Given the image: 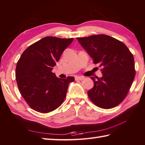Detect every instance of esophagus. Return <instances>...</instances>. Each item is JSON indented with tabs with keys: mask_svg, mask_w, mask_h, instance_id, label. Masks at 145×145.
Segmentation results:
<instances>
[{
	"mask_svg": "<svg viewBox=\"0 0 145 145\" xmlns=\"http://www.w3.org/2000/svg\"><path fill=\"white\" fill-rule=\"evenodd\" d=\"M75 80H81L82 79H84V77H82V76H76L75 77Z\"/></svg>",
	"mask_w": 145,
	"mask_h": 145,
	"instance_id": "34e87169",
	"label": "esophagus"
}]
</instances>
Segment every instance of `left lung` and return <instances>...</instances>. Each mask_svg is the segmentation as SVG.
<instances>
[{"mask_svg": "<svg viewBox=\"0 0 145 145\" xmlns=\"http://www.w3.org/2000/svg\"><path fill=\"white\" fill-rule=\"evenodd\" d=\"M77 40L94 64L102 67V77H91L94 86L88 91V97L102 109L118 105L126 97L136 75L132 54L121 41L105 34Z\"/></svg>", "mask_w": 145, "mask_h": 145, "instance_id": "1", "label": "left lung"}]
</instances>
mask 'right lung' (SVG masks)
<instances>
[{
    "label": "right lung",
    "instance_id": "1",
    "mask_svg": "<svg viewBox=\"0 0 145 145\" xmlns=\"http://www.w3.org/2000/svg\"><path fill=\"white\" fill-rule=\"evenodd\" d=\"M73 40L46 36L26 48L17 62L15 76L20 93L34 111L47 113L64 102L75 78H59L52 70Z\"/></svg>",
    "mask_w": 145,
    "mask_h": 145
}]
</instances>
